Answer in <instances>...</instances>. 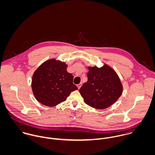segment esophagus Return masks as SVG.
Wrapping results in <instances>:
<instances>
[{
  "mask_svg": "<svg viewBox=\"0 0 155 155\" xmlns=\"http://www.w3.org/2000/svg\"><path fill=\"white\" fill-rule=\"evenodd\" d=\"M77 87H78V89H80V88L82 87V84L81 83V84H78V85H77Z\"/></svg>",
  "mask_w": 155,
  "mask_h": 155,
  "instance_id": "34e87169",
  "label": "esophagus"
}]
</instances>
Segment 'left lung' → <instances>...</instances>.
Returning <instances> with one entry per match:
<instances>
[{
    "instance_id": "left-lung-1",
    "label": "left lung",
    "mask_w": 155,
    "mask_h": 155,
    "mask_svg": "<svg viewBox=\"0 0 155 155\" xmlns=\"http://www.w3.org/2000/svg\"><path fill=\"white\" fill-rule=\"evenodd\" d=\"M88 68V81L79 89L85 103L97 109L110 107L119 98L123 92V86L117 74L106 64L100 68Z\"/></svg>"
}]
</instances>
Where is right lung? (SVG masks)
Masks as SVG:
<instances>
[{"mask_svg":"<svg viewBox=\"0 0 155 155\" xmlns=\"http://www.w3.org/2000/svg\"><path fill=\"white\" fill-rule=\"evenodd\" d=\"M67 65L60 60L49 59L34 72L31 89L35 98L42 104L54 107L66 100L71 92L78 89L73 83V76Z\"/></svg>","mask_w":155,"mask_h":155,"instance_id":"add662e5","label":"right lung"}]
</instances>
